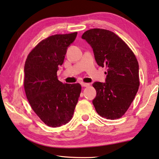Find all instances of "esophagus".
<instances>
[{
    "mask_svg": "<svg viewBox=\"0 0 159 159\" xmlns=\"http://www.w3.org/2000/svg\"><path fill=\"white\" fill-rule=\"evenodd\" d=\"M81 85L84 87H87L89 86V83H85V82H82Z\"/></svg>",
    "mask_w": 159,
    "mask_h": 159,
    "instance_id": "1",
    "label": "esophagus"
}]
</instances>
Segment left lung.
I'll return each instance as SVG.
<instances>
[{
    "label": "left lung",
    "instance_id": "left-lung-1",
    "mask_svg": "<svg viewBox=\"0 0 159 159\" xmlns=\"http://www.w3.org/2000/svg\"><path fill=\"white\" fill-rule=\"evenodd\" d=\"M82 38L93 48L99 66L106 67V82L93 84L97 92L93 103L102 118H121L134 100L140 85L139 62L134 53L118 35L109 30L93 29Z\"/></svg>",
    "mask_w": 159,
    "mask_h": 159
}]
</instances>
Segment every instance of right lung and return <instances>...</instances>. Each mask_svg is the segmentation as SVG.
<instances>
[{"label": "right lung", "mask_w": 159, "mask_h": 159, "mask_svg": "<svg viewBox=\"0 0 159 159\" xmlns=\"http://www.w3.org/2000/svg\"><path fill=\"white\" fill-rule=\"evenodd\" d=\"M77 32L55 34L41 41L27 57L24 66L25 93L34 112L52 128L72 119L81 93V85L63 84L57 79L67 47Z\"/></svg>", "instance_id": "obj_1"}]
</instances>
